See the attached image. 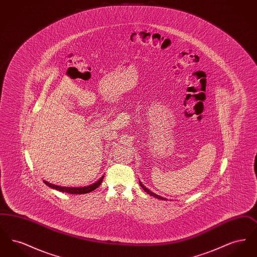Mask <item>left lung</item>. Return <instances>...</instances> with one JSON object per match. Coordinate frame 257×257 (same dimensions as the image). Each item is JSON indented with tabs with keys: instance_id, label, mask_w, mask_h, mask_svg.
Returning a JSON list of instances; mask_svg holds the SVG:
<instances>
[{
	"instance_id": "left-lung-1",
	"label": "left lung",
	"mask_w": 257,
	"mask_h": 257,
	"mask_svg": "<svg viewBox=\"0 0 257 257\" xmlns=\"http://www.w3.org/2000/svg\"><path fill=\"white\" fill-rule=\"evenodd\" d=\"M140 185H141V187L147 192V194H149L150 196H154V197H156V198H159V199H163V200H166V198H164V197H162V196H158V195H156V194H154V193H152V192H150L148 189H147V187H145L142 182H140Z\"/></svg>"
}]
</instances>
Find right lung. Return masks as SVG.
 <instances>
[{"label":"right lung","mask_w":257,"mask_h":257,"mask_svg":"<svg viewBox=\"0 0 257 257\" xmlns=\"http://www.w3.org/2000/svg\"><path fill=\"white\" fill-rule=\"evenodd\" d=\"M103 178L104 176H102L97 182H95L92 185H89V186H86V187H82V188H70V187H61V186H57V185H54V184L49 183L47 181H44V183L46 184L48 187L52 188V189H56L60 192H63V193H68V194H72V195H82V194H87V193H90L92 191H94L96 188H98L102 181H103Z\"/></svg>","instance_id":"obj_1"}]
</instances>
